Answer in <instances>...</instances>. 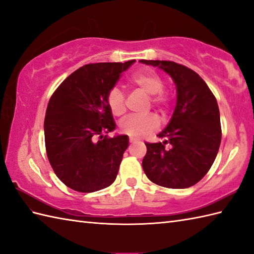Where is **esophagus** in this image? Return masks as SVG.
<instances>
[{
	"instance_id": "esophagus-1",
	"label": "esophagus",
	"mask_w": 254,
	"mask_h": 254,
	"mask_svg": "<svg viewBox=\"0 0 254 254\" xmlns=\"http://www.w3.org/2000/svg\"><path fill=\"white\" fill-rule=\"evenodd\" d=\"M128 141H130V143H135V142H137V139L134 138V137H130V139H128Z\"/></svg>"
}]
</instances>
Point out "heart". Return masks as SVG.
<instances>
[{"label":"heart","instance_id":"1","mask_svg":"<svg viewBox=\"0 0 254 254\" xmlns=\"http://www.w3.org/2000/svg\"><path fill=\"white\" fill-rule=\"evenodd\" d=\"M130 84L142 91L145 95L149 96V105L158 108L161 112H165L169 105L170 97L164 91V82L158 74L154 72H141L131 76ZM107 104L111 113L116 117H121L127 111L126 97L123 91L113 87L107 97ZM159 121L157 117L153 113H149L144 117H128L121 122V131L132 137H143L153 131L157 130Z\"/></svg>","mask_w":254,"mask_h":254}]
</instances>
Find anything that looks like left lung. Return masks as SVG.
<instances>
[{
  "mask_svg": "<svg viewBox=\"0 0 254 254\" xmlns=\"http://www.w3.org/2000/svg\"><path fill=\"white\" fill-rule=\"evenodd\" d=\"M168 73L177 87L171 120L158 136L161 143H145L142 166L148 179L169 189L190 188L207 174L216 158L220 139L219 109L212 90L199 75L172 61L141 60Z\"/></svg>",
  "mask_w": 254,
  "mask_h": 254,
  "instance_id": "1",
  "label": "left lung"
}]
</instances>
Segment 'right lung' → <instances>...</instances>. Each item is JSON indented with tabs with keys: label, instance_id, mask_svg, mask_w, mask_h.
Listing matches in <instances>:
<instances>
[{
	"label": "right lung",
	"instance_id": "1",
	"mask_svg": "<svg viewBox=\"0 0 254 254\" xmlns=\"http://www.w3.org/2000/svg\"><path fill=\"white\" fill-rule=\"evenodd\" d=\"M134 62L86 64L51 96L45 118L47 156L57 177L72 190L99 191L116 180L128 137L105 135L116 128L107 97Z\"/></svg>",
	"mask_w": 254,
	"mask_h": 254
}]
</instances>
